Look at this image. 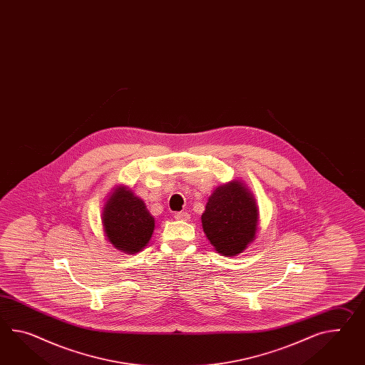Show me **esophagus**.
<instances>
[{
	"label": "esophagus",
	"mask_w": 365,
	"mask_h": 365,
	"mask_svg": "<svg viewBox=\"0 0 365 365\" xmlns=\"http://www.w3.org/2000/svg\"><path fill=\"white\" fill-rule=\"evenodd\" d=\"M174 217H175L177 220H182V222H188V220H190V214H188V212H185V211H182V212H175V215H174Z\"/></svg>",
	"instance_id": "obj_1"
}]
</instances>
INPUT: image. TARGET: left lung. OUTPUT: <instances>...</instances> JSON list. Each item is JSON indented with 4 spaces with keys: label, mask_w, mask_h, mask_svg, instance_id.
I'll return each instance as SVG.
<instances>
[{
    "label": "left lung",
    "mask_w": 365,
    "mask_h": 365,
    "mask_svg": "<svg viewBox=\"0 0 365 365\" xmlns=\"http://www.w3.org/2000/svg\"><path fill=\"white\" fill-rule=\"evenodd\" d=\"M202 225L207 239L222 256H236L256 239V199L240 180L219 186L205 205Z\"/></svg>",
    "instance_id": "left-lung-1"
}]
</instances>
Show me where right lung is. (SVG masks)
Returning <instances> with one entry per match:
<instances>
[{"mask_svg": "<svg viewBox=\"0 0 365 365\" xmlns=\"http://www.w3.org/2000/svg\"><path fill=\"white\" fill-rule=\"evenodd\" d=\"M101 220L108 241L129 255L146 247L155 224L143 199L125 186L116 187L108 197Z\"/></svg>", "mask_w": 365, "mask_h": 365, "instance_id": "add662e5", "label": "right lung"}]
</instances>
